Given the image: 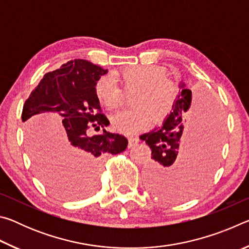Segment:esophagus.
Segmentation results:
<instances>
[{
    "mask_svg": "<svg viewBox=\"0 0 249 249\" xmlns=\"http://www.w3.org/2000/svg\"><path fill=\"white\" fill-rule=\"evenodd\" d=\"M138 142H140V140H138L137 137L128 138V147H129V148H132V147H135L136 145H138Z\"/></svg>",
    "mask_w": 249,
    "mask_h": 249,
    "instance_id": "esophagus-1",
    "label": "esophagus"
}]
</instances>
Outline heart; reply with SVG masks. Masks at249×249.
<instances>
[{
  "label": "heart",
  "mask_w": 249,
  "mask_h": 249,
  "mask_svg": "<svg viewBox=\"0 0 249 249\" xmlns=\"http://www.w3.org/2000/svg\"><path fill=\"white\" fill-rule=\"evenodd\" d=\"M115 80L126 89L136 88L132 96L134 107L111 117V126L115 132L133 136L148 129L153 119L160 123L169 115L176 101V88L165 79L162 69L154 66H127L114 71L112 77H101L95 82L94 93L107 109H114L121 103L122 91Z\"/></svg>",
  "instance_id": "obj_1"
}]
</instances>
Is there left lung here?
Returning <instances> with one entry per match:
<instances>
[{"label":"left lung","mask_w":249,"mask_h":249,"mask_svg":"<svg viewBox=\"0 0 249 249\" xmlns=\"http://www.w3.org/2000/svg\"><path fill=\"white\" fill-rule=\"evenodd\" d=\"M172 111L162 126L140 137L151 149V161L145 170L147 187L170 201L195 196L203 189L217 165L224 115L210 96H192L184 82ZM184 149L178 159V147Z\"/></svg>","instance_id":"obj_1"}]
</instances>
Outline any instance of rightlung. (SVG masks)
<instances>
[{"instance_id":"obj_1","label":"right lung","mask_w":249,"mask_h":249,"mask_svg":"<svg viewBox=\"0 0 249 249\" xmlns=\"http://www.w3.org/2000/svg\"><path fill=\"white\" fill-rule=\"evenodd\" d=\"M107 72L88 60H70L46 73L24 103L22 121L36 170L46 187L61 197L89 195L104 156L127 147L125 136L104 129L109 122L101 113L94 86ZM50 117L63 120L65 130L59 138ZM90 128L104 132L91 137Z\"/></svg>"}]
</instances>
